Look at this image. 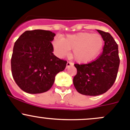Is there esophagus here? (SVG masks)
I'll use <instances>...</instances> for the list:
<instances>
[{
  "mask_svg": "<svg viewBox=\"0 0 130 130\" xmlns=\"http://www.w3.org/2000/svg\"><path fill=\"white\" fill-rule=\"evenodd\" d=\"M73 66V63L71 62H68L67 64H66V68H68L70 66Z\"/></svg>",
  "mask_w": 130,
  "mask_h": 130,
  "instance_id": "1",
  "label": "esophagus"
}]
</instances>
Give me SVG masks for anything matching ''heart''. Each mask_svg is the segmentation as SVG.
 <instances>
[{
	"instance_id": "1",
	"label": "heart",
	"mask_w": 130,
	"mask_h": 130,
	"mask_svg": "<svg viewBox=\"0 0 130 130\" xmlns=\"http://www.w3.org/2000/svg\"><path fill=\"white\" fill-rule=\"evenodd\" d=\"M104 41L101 35L80 32L68 35L65 38L57 37L52 41L55 54L60 57L66 56L73 50V57L78 62H84L96 57L101 50Z\"/></svg>"
}]
</instances>
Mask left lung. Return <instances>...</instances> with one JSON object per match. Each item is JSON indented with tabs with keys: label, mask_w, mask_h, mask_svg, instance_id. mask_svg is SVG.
<instances>
[{
	"label": "left lung",
	"mask_w": 130,
	"mask_h": 130,
	"mask_svg": "<svg viewBox=\"0 0 130 130\" xmlns=\"http://www.w3.org/2000/svg\"><path fill=\"white\" fill-rule=\"evenodd\" d=\"M105 45L103 53L87 64H75L77 70L73 84L79 93L86 96H98L107 92L114 84L119 66L118 45L108 32L97 30Z\"/></svg>",
	"instance_id": "1"
}]
</instances>
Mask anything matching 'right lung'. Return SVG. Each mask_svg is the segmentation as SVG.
Returning <instances> with one entry per match:
<instances>
[{
    "mask_svg": "<svg viewBox=\"0 0 130 130\" xmlns=\"http://www.w3.org/2000/svg\"><path fill=\"white\" fill-rule=\"evenodd\" d=\"M55 36L50 30H27L16 41L11 60L12 75L25 92L48 91L54 84L55 75L66 68L67 61L52 53V41Z\"/></svg>",
    "mask_w": 130,
    "mask_h": 130,
    "instance_id": "1",
    "label": "right lung"
}]
</instances>
